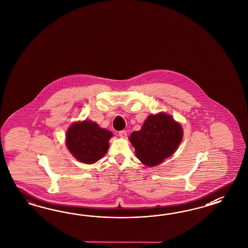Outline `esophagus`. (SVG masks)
<instances>
[{"label":"esophagus","instance_id":"1","mask_svg":"<svg viewBox=\"0 0 248 248\" xmlns=\"http://www.w3.org/2000/svg\"><path fill=\"white\" fill-rule=\"evenodd\" d=\"M119 135H120L122 138H126V136H127V133H126V131L123 130V131H120V132H119Z\"/></svg>","mask_w":248,"mask_h":248}]
</instances>
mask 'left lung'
Instances as JSON below:
<instances>
[{
  "mask_svg": "<svg viewBox=\"0 0 248 248\" xmlns=\"http://www.w3.org/2000/svg\"><path fill=\"white\" fill-rule=\"evenodd\" d=\"M183 128L171 115L151 114L141 130L133 132L129 140L137 158L147 166H155L171 156L183 139Z\"/></svg>",
  "mask_w": 248,
  "mask_h": 248,
  "instance_id": "8db88e82",
  "label": "left lung"
}]
</instances>
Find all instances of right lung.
Listing matches in <instances>:
<instances>
[{
	"label": "right lung",
	"instance_id": "add662e5",
	"mask_svg": "<svg viewBox=\"0 0 248 248\" xmlns=\"http://www.w3.org/2000/svg\"><path fill=\"white\" fill-rule=\"evenodd\" d=\"M112 136V132L100 127L93 121L76 122L68 128L65 144L74 157L92 165L104 157Z\"/></svg>",
	"mask_w": 248,
	"mask_h": 248
}]
</instances>
